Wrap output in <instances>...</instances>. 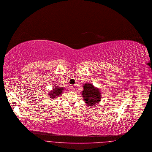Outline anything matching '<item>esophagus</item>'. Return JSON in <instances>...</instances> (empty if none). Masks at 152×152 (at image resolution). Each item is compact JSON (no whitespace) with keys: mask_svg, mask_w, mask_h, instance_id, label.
I'll return each instance as SVG.
<instances>
[{"mask_svg":"<svg viewBox=\"0 0 152 152\" xmlns=\"http://www.w3.org/2000/svg\"><path fill=\"white\" fill-rule=\"evenodd\" d=\"M71 91H72V92L75 91V86H72L71 87Z\"/></svg>","mask_w":152,"mask_h":152,"instance_id":"obj_1","label":"esophagus"}]
</instances>
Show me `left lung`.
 Returning <instances> with one entry per match:
<instances>
[{
    "label": "left lung",
    "instance_id": "left-lung-1",
    "mask_svg": "<svg viewBox=\"0 0 152 152\" xmlns=\"http://www.w3.org/2000/svg\"><path fill=\"white\" fill-rule=\"evenodd\" d=\"M82 95L85 103L89 106L98 104L102 98L101 92L93 84L86 83L83 86Z\"/></svg>",
    "mask_w": 152,
    "mask_h": 152
}]
</instances>
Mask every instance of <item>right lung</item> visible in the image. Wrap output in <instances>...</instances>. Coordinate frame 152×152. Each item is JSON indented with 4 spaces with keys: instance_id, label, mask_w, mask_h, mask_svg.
Masks as SVG:
<instances>
[{
    "instance_id": "1",
    "label": "right lung",
    "mask_w": 152,
    "mask_h": 152,
    "mask_svg": "<svg viewBox=\"0 0 152 152\" xmlns=\"http://www.w3.org/2000/svg\"><path fill=\"white\" fill-rule=\"evenodd\" d=\"M64 88L63 87H60L58 86H56L53 87V89L49 93V98L51 99L57 98L60 95L62 94Z\"/></svg>"
}]
</instances>
